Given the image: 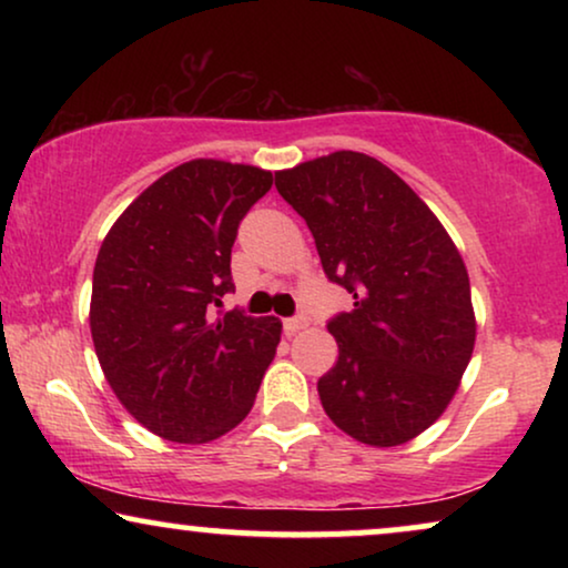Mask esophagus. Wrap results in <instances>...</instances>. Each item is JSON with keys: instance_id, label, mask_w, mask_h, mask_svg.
<instances>
[{"instance_id": "34e87169", "label": "esophagus", "mask_w": 568, "mask_h": 568, "mask_svg": "<svg viewBox=\"0 0 568 568\" xmlns=\"http://www.w3.org/2000/svg\"><path fill=\"white\" fill-rule=\"evenodd\" d=\"M305 325H307V317H305V315L286 317V321H284V333H286V336H294V333L305 328Z\"/></svg>"}]
</instances>
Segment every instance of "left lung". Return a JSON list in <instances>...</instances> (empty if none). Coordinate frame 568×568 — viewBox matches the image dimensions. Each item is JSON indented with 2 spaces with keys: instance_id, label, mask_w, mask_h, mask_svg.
I'll use <instances>...</instances> for the list:
<instances>
[{
  "instance_id": "obj_1",
  "label": "left lung",
  "mask_w": 568,
  "mask_h": 568,
  "mask_svg": "<svg viewBox=\"0 0 568 568\" xmlns=\"http://www.w3.org/2000/svg\"><path fill=\"white\" fill-rule=\"evenodd\" d=\"M331 282L354 294L328 321L338 362L317 379L331 422L372 447L414 439L445 414L476 344L470 282L453 237L406 181L341 150L278 170Z\"/></svg>"
}]
</instances>
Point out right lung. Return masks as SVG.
<instances>
[{
	"label": "right lung",
	"mask_w": 568,
	"mask_h": 568,
	"mask_svg": "<svg viewBox=\"0 0 568 568\" xmlns=\"http://www.w3.org/2000/svg\"><path fill=\"white\" fill-rule=\"evenodd\" d=\"M268 170L191 160L126 206L92 271L90 331L108 385L162 439L204 445L251 414L282 323L222 313L230 255ZM217 315L214 316L213 313Z\"/></svg>",
	"instance_id": "obj_1"
}]
</instances>
